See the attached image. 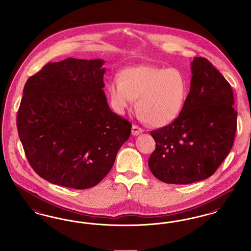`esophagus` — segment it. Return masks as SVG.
Segmentation results:
<instances>
[{"label": "esophagus", "mask_w": 251, "mask_h": 251, "mask_svg": "<svg viewBox=\"0 0 251 251\" xmlns=\"http://www.w3.org/2000/svg\"><path fill=\"white\" fill-rule=\"evenodd\" d=\"M142 132H143V129L139 127L138 126H136V125L132 126V135L133 136H138L139 134H141Z\"/></svg>", "instance_id": "34e87169"}]
</instances>
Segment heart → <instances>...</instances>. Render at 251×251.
Here are the masks:
<instances>
[{"instance_id": "b5f03b06", "label": "heart", "mask_w": 251, "mask_h": 251, "mask_svg": "<svg viewBox=\"0 0 251 251\" xmlns=\"http://www.w3.org/2000/svg\"><path fill=\"white\" fill-rule=\"evenodd\" d=\"M108 92L115 112L124 114L136 100L140 118L162 127L181 114L188 96V81L179 69L142 65L123 69L118 79L109 81Z\"/></svg>"}]
</instances>
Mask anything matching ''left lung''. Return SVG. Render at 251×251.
Segmentation results:
<instances>
[{"instance_id":"obj_1","label":"left lung","mask_w":251,"mask_h":251,"mask_svg":"<svg viewBox=\"0 0 251 251\" xmlns=\"http://www.w3.org/2000/svg\"><path fill=\"white\" fill-rule=\"evenodd\" d=\"M190 91L179 117L151 131L155 149L148 166L158 180L187 185L214 175L229 153L237 112L229 82L203 57L191 63Z\"/></svg>"}]
</instances>
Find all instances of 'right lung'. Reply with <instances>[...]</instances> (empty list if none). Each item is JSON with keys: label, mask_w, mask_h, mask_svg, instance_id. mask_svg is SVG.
<instances>
[{"label": "right lung", "mask_w": 251, "mask_h": 251, "mask_svg": "<svg viewBox=\"0 0 251 251\" xmlns=\"http://www.w3.org/2000/svg\"><path fill=\"white\" fill-rule=\"evenodd\" d=\"M103 65L67 58L47 64L25 83L19 136L33 171L51 184L98 185L130 136V122L109 109Z\"/></svg>", "instance_id": "add662e5"}]
</instances>
